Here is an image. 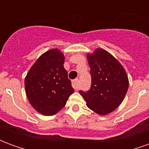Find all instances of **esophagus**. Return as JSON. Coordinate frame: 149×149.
<instances>
[{
    "instance_id": "1",
    "label": "esophagus",
    "mask_w": 149,
    "mask_h": 149,
    "mask_svg": "<svg viewBox=\"0 0 149 149\" xmlns=\"http://www.w3.org/2000/svg\"><path fill=\"white\" fill-rule=\"evenodd\" d=\"M72 87H73L75 90H78V88H79V80L78 79L73 80L72 82Z\"/></svg>"
}]
</instances>
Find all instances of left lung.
Here are the masks:
<instances>
[{"label":"left lung","mask_w":149,"mask_h":149,"mask_svg":"<svg viewBox=\"0 0 149 149\" xmlns=\"http://www.w3.org/2000/svg\"><path fill=\"white\" fill-rule=\"evenodd\" d=\"M92 84L87 92L79 93L87 106L99 115H106L117 108L124 100L128 88L125 68L109 52L97 49L88 55Z\"/></svg>","instance_id":"1"}]
</instances>
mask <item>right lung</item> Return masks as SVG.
Wrapping results in <instances>:
<instances>
[{"instance_id": "1", "label": "right lung", "mask_w": 149, "mask_h": 149, "mask_svg": "<svg viewBox=\"0 0 149 149\" xmlns=\"http://www.w3.org/2000/svg\"><path fill=\"white\" fill-rule=\"evenodd\" d=\"M65 57L58 49H50L37 59L24 80L29 101L37 112L52 116L65 107L73 93Z\"/></svg>"}]
</instances>
